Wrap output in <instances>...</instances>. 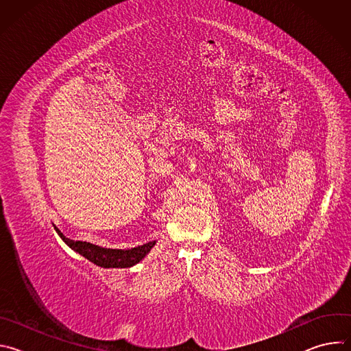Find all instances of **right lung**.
I'll return each instance as SVG.
<instances>
[{"instance_id": "add662e5", "label": "right lung", "mask_w": 351, "mask_h": 351, "mask_svg": "<svg viewBox=\"0 0 351 351\" xmlns=\"http://www.w3.org/2000/svg\"><path fill=\"white\" fill-rule=\"evenodd\" d=\"M61 239L76 253L91 261L93 264L103 268H129L134 264L140 263L156 244V241H149L147 244L134 247L132 250H117V248H104L87 241L72 240L61 233L58 228H56Z\"/></svg>"}]
</instances>
